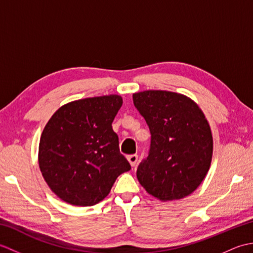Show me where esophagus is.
<instances>
[{"label": "esophagus", "instance_id": "esophagus-1", "mask_svg": "<svg viewBox=\"0 0 253 253\" xmlns=\"http://www.w3.org/2000/svg\"><path fill=\"white\" fill-rule=\"evenodd\" d=\"M127 160H128V162H129L130 165L133 168V166H136V164H137V162H138V155H137V154L128 155Z\"/></svg>", "mask_w": 253, "mask_h": 253}]
</instances>
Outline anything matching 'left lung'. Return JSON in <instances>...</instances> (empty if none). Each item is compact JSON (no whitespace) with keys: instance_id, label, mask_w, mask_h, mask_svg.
Masks as SVG:
<instances>
[{"instance_id":"obj_1","label":"left lung","mask_w":253,"mask_h":253,"mask_svg":"<svg viewBox=\"0 0 253 253\" xmlns=\"http://www.w3.org/2000/svg\"><path fill=\"white\" fill-rule=\"evenodd\" d=\"M132 100L151 132L149 157L137 169L139 182L161 201L189 196L212 161L213 138L203 112L190 98L170 91H141Z\"/></svg>"}]
</instances>
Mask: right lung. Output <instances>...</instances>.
Returning a JSON list of instances; mask_svg holds the SVG:
<instances>
[{
    "label": "right lung",
    "mask_w": 253,
    "mask_h": 253,
    "mask_svg": "<svg viewBox=\"0 0 253 253\" xmlns=\"http://www.w3.org/2000/svg\"><path fill=\"white\" fill-rule=\"evenodd\" d=\"M122 104L117 94L76 100L61 106L46 123L38 161L47 186L63 201L94 206L131 169L112 128Z\"/></svg>",
    "instance_id": "right-lung-1"
}]
</instances>
